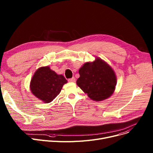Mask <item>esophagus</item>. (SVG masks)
Returning a JSON list of instances; mask_svg holds the SVG:
<instances>
[{
    "label": "esophagus",
    "instance_id": "34e87169",
    "mask_svg": "<svg viewBox=\"0 0 153 153\" xmlns=\"http://www.w3.org/2000/svg\"><path fill=\"white\" fill-rule=\"evenodd\" d=\"M68 81H69V82H74L76 81V79H75V77H72V78L69 79Z\"/></svg>",
    "mask_w": 153,
    "mask_h": 153
}]
</instances>
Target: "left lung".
Listing matches in <instances>:
<instances>
[{
    "label": "left lung",
    "mask_w": 153,
    "mask_h": 153,
    "mask_svg": "<svg viewBox=\"0 0 153 153\" xmlns=\"http://www.w3.org/2000/svg\"><path fill=\"white\" fill-rule=\"evenodd\" d=\"M77 85L92 100H105L114 93L117 78L114 70L100 59L86 62L79 71Z\"/></svg>",
    "instance_id": "left-lung-1"
}]
</instances>
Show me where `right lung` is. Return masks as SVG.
<instances>
[{
    "label": "right lung",
    "mask_w": 153,
    "mask_h": 153,
    "mask_svg": "<svg viewBox=\"0 0 153 153\" xmlns=\"http://www.w3.org/2000/svg\"><path fill=\"white\" fill-rule=\"evenodd\" d=\"M67 80L58 75L50 67H42L34 74L31 80L30 89L33 95L46 103L53 101L61 92Z\"/></svg>",
    "instance_id": "right-lung-1"
}]
</instances>
